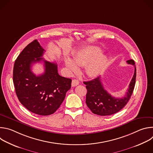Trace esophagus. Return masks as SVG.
I'll return each mask as SVG.
<instances>
[{
  "label": "esophagus",
  "instance_id": "34e87169",
  "mask_svg": "<svg viewBox=\"0 0 153 153\" xmlns=\"http://www.w3.org/2000/svg\"><path fill=\"white\" fill-rule=\"evenodd\" d=\"M79 84V80H77V79H73V80H72L71 85H72V86H73V87L76 86L78 85Z\"/></svg>",
  "mask_w": 153,
  "mask_h": 153
}]
</instances>
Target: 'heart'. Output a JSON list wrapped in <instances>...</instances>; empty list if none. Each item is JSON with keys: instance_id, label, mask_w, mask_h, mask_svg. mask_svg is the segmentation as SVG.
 Returning a JSON list of instances; mask_svg holds the SVG:
<instances>
[{"instance_id": "heart-1", "label": "heart", "mask_w": 153, "mask_h": 153, "mask_svg": "<svg viewBox=\"0 0 153 153\" xmlns=\"http://www.w3.org/2000/svg\"><path fill=\"white\" fill-rule=\"evenodd\" d=\"M101 53L99 48L95 46L85 47L77 52L73 57L74 61L70 57H66L65 63L70 71L74 73L77 71L78 66H83L87 63L86 73L90 76L98 75L104 68L107 62V57Z\"/></svg>"}]
</instances>
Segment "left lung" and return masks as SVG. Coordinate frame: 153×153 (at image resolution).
Listing matches in <instances>:
<instances>
[{
	"label": "left lung",
	"instance_id": "left-lung-1",
	"mask_svg": "<svg viewBox=\"0 0 153 153\" xmlns=\"http://www.w3.org/2000/svg\"><path fill=\"white\" fill-rule=\"evenodd\" d=\"M128 64L134 65V73L129 85L125 97L116 98L109 94L103 88L100 77L90 81L83 82L86 85L87 93L86 103L93 113L99 116H108L115 114L126 105L132 95L136 83V68L134 61L130 59Z\"/></svg>",
	"mask_w": 153,
	"mask_h": 153
}]
</instances>
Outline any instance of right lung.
Segmentation results:
<instances>
[{"mask_svg":"<svg viewBox=\"0 0 153 153\" xmlns=\"http://www.w3.org/2000/svg\"><path fill=\"white\" fill-rule=\"evenodd\" d=\"M43 49L34 40L16 59L13 68V83L20 102L30 111L41 116L53 114L60 107L71 79L58 74L57 65L43 59ZM43 61L45 72L36 76L31 71L33 63Z\"/></svg>","mask_w":153,"mask_h":153,"instance_id":"add662e5","label":"right lung"}]
</instances>
